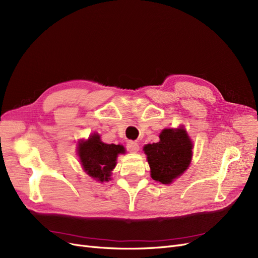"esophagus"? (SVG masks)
<instances>
[{
  "label": "esophagus",
  "mask_w": 258,
  "mask_h": 258,
  "mask_svg": "<svg viewBox=\"0 0 258 258\" xmlns=\"http://www.w3.org/2000/svg\"><path fill=\"white\" fill-rule=\"evenodd\" d=\"M126 149H127L128 152L135 153V152H137L139 150V146H138V144L135 143V141L130 140V141H127V143H126Z\"/></svg>",
  "instance_id": "34e87169"
}]
</instances>
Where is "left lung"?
<instances>
[{"label":"left lung","mask_w":258,"mask_h":258,"mask_svg":"<svg viewBox=\"0 0 258 258\" xmlns=\"http://www.w3.org/2000/svg\"><path fill=\"white\" fill-rule=\"evenodd\" d=\"M192 149V140L183 127L163 130L159 143L144 147L151 178L163 184H170L188 168Z\"/></svg>","instance_id":"left-lung-1"}]
</instances>
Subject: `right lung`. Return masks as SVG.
Returning a JSON list of instances; mask_svg holds the SVG:
<instances>
[{
    "label": "right lung",
    "mask_w": 258,
    "mask_h": 258,
    "mask_svg": "<svg viewBox=\"0 0 258 258\" xmlns=\"http://www.w3.org/2000/svg\"><path fill=\"white\" fill-rule=\"evenodd\" d=\"M77 151L82 168L91 178L99 182L110 180L118 155L125 152L121 145L104 144L101 136L95 133L89 139L79 141Z\"/></svg>",
    "instance_id": "obj_1"
}]
</instances>
